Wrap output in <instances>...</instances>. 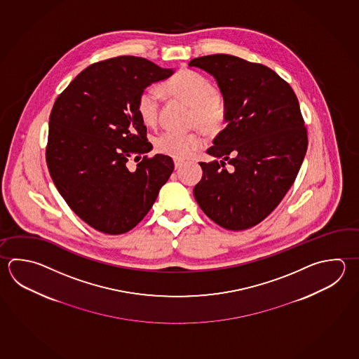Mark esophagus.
I'll return each mask as SVG.
<instances>
[{"instance_id": "esophagus-1", "label": "esophagus", "mask_w": 359, "mask_h": 359, "mask_svg": "<svg viewBox=\"0 0 359 359\" xmlns=\"http://www.w3.org/2000/svg\"><path fill=\"white\" fill-rule=\"evenodd\" d=\"M174 165H175V169H182L184 166V161H180V160H174Z\"/></svg>"}]
</instances>
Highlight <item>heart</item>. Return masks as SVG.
I'll list each match as a JSON object with an SVG mask.
<instances>
[{"label": "heart", "instance_id": "1", "mask_svg": "<svg viewBox=\"0 0 359 359\" xmlns=\"http://www.w3.org/2000/svg\"><path fill=\"white\" fill-rule=\"evenodd\" d=\"M163 94L190 107V124L207 135H217L224 129L227 108L224 99L216 94L213 83L202 74L182 69L161 85ZM137 111L146 126L157 122L160 111V94L155 88H146L137 99ZM202 137L198 133H176L165 130L154 138L156 151L161 155L185 160L201 149Z\"/></svg>", "mask_w": 359, "mask_h": 359}]
</instances>
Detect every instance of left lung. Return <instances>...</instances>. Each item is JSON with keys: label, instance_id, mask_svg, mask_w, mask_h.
<instances>
[{"label": "left lung", "instance_id": "left-lung-1", "mask_svg": "<svg viewBox=\"0 0 359 359\" xmlns=\"http://www.w3.org/2000/svg\"><path fill=\"white\" fill-rule=\"evenodd\" d=\"M189 67L215 77L227 108L226 128L207 149L216 160L201 163L196 201L226 230L250 229L280 203L304 161L307 132L297 96L271 68L235 55L198 57Z\"/></svg>", "mask_w": 359, "mask_h": 359}]
</instances>
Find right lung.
<instances>
[{
	"mask_svg": "<svg viewBox=\"0 0 359 359\" xmlns=\"http://www.w3.org/2000/svg\"><path fill=\"white\" fill-rule=\"evenodd\" d=\"M175 71L141 57L94 63L76 76L49 116L47 165L69 208L95 230L121 235L149 213L174 170L172 158H129L152 149L137 111L141 91Z\"/></svg>",
	"mask_w": 359,
	"mask_h": 359,
	"instance_id": "add662e5",
	"label": "right lung"
}]
</instances>
